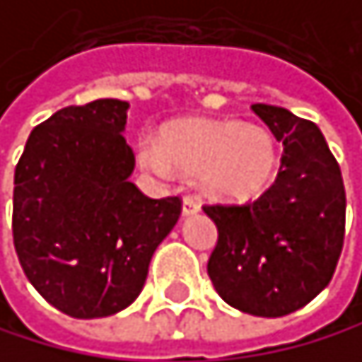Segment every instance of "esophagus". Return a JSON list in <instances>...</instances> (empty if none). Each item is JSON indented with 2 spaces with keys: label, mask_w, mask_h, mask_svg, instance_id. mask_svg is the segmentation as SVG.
I'll return each instance as SVG.
<instances>
[{
  "label": "esophagus",
  "mask_w": 362,
  "mask_h": 362,
  "mask_svg": "<svg viewBox=\"0 0 362 362\" xmlns=\"http://www.w3.org/2000/svg\"><path fill=\"white\" fill-rule=\"evenodd\" d=\"M201 210V203L194 197H185L183 199V216H192Z\"/></svg>",
  "instance_id": "1"
}]
</instances>
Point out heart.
Wrapping results in <instances>:
<instances>
[{"instance_id": "heart-1", "label": "heart", "mask_w": 362, "mask_h": 362, "mask_svg": "<svg viewBox=\"0 0 362 362\" xmlns=\"http://www.w3.org/2000/svg\"><path fill=\"white\" fill-rule=\"evenodd\" d=\"M139 163L157 177L175 168L201 177L212 197L243 203L263 194L276 172V148L265 130L239 121H194L170 130L165 141L144 136Z\"/></svg>"}]
</instances>
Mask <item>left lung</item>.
Returning a JSON list of instances; mask_svg holds the SVG:
<instances>
[{"mask_svg": "<svg viewBox=\"0 0 362 362\" xmlns=\"http://www.w3.org/2000/svg\"><path fill=\"white\" fill-rule=\"evenodd\" d=\"M283 141L274 185L247 205H205L218 230L208 261L214 290L252 316L292 314L321 294L345 239V185L325 136L279 105L254 103Z\"/></svg>", "mask_w": 362, "mask_h": 362, "instance_id": "obj_1", "label": "left lung"}]
</instances>
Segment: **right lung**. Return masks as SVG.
Segmentation results:
<instances>
[{
	"label": "right lung",
	"mask_w": 362,
	"mask_h": 362,
	"mask_svg": "<svg viewBox=\"0 0 362 362\" xmlns=\"http://www.w3.org/2000/svg\"><path fill=\"white\" fill-rule=\"evenodd\" d=\"M128 101L68 105L30 132L15 168L13 239L23 274L72 318L112 316L141 294L181 199L130 181Z\"/></svg>",
	"instance_id": "add662e5"
}]
</instances>
